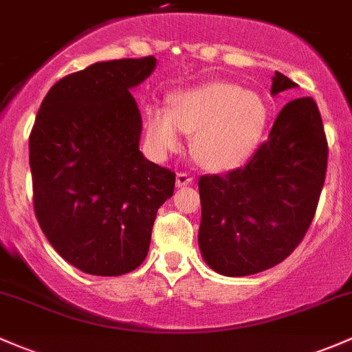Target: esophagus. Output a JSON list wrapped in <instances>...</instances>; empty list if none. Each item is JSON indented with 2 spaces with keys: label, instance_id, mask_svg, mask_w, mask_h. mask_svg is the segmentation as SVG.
<instances>
[{
  "label": "esophagus",
  "instance_id": "esophagus-1",
  "mask_svg": "<svg viewBox=\"0 0 352 352\" xmlns=\"http://www.w3.org/2000/svg\"><path fill=\"white\" fill-rule=\"evenodd\" d=\"M191 183H192V177L188 175V173H177V176H176V186L177 188L190 186Z\"/></svg>",
  "mask_w": 352,
  "mask_h": 352
}]
</instances>
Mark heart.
Here are the masks:
<instances>
[{
	"instance_id": "b5f03b06",
	"label": "heart",
	"mask_w": 352,
	"mask_h": 352,
	"mask_svg": "<svg viewBox=\"0 0 352 352\" xmlns=\"http://www.w3.org/2000/svg\"><path fill=\"white\" fill-rule=\"evenodd\" d=\"M267 120V105L258 94L230 82H206L173 94L169 111L147 109L144 129L151 149L160 156L179 146L183 131L192 134V156L203 168L228 171L252 156Z\"/></svg>"
}]
</instances>
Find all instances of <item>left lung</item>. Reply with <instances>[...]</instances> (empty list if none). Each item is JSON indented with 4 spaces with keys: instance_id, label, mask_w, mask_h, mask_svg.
<instances>
[{
    "instance_id": "8db88e82",
    "label": "left lung",
    "mask_w": 352,
    "mask_h": 352,
    "mask_svg": "<svg viewBox=\"0 0 352 352\" xmlns=\"http://www.w3.org/2000/svg\"><path fill=\"white\" fill-rule=\"evenodd\" d=\"M275 72L272 96L296 89ZM327 169V141L311 97L290 100L250 161L225 176H201L198 245L208 267L245 277L275 267L304 238Z\"/></svg>"
}]
</instances>
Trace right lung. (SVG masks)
I'll use <instances>...</instances> for the list:
<instances>
[{
    "instance_id": "add662e5",
    "label": "right lung",
    "mask_w": 352,
    "mask_h": 352,
    "mask_svg": "<svg viewBox=\"0 0 352 352\" xmlns=\"http://www.w3.org/2000/svg\"><path fill=\"white\" fill-rule=\"evenodd\" d=\"M156 58L97 62L48 90L30 134L33 206L62 258L100 277L144 262L175 173L139 151L142 119L131 89Z\"/></svg>"
}]
</instances>
